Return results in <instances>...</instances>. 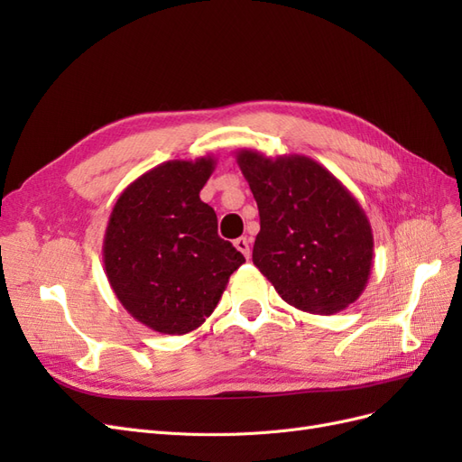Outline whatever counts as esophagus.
<instances>
[{"label": "esophagus", "instance_id": "obj_1", "mask_svg": "<svg viewBox=\"0 0 462 462\" xmlns=\"http://www.w3.org/2000/svg\"><path fill=\"white\" fill-rule=\"evenodd\" d=\"M233 245H235V248L239 250V253H241L245 258L250 256V243H248L246 236H239V239H236Z\"/></svg>", "mask_w": 462, "mask_h": 462}]
</instances>
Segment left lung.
I'll return each mask as SVG.
<instances>
[{"label":"left lung","instance_id":"left-lung-1","mask_svg":"<svg viewBox=\"0 0 462 462\" xmlns=\"http://www.w3.org/2000/svg\"><path fill=\"white\" fill-rule=\"evenodd\" d=\"M260 212L253 262L287 304L335 314L366 289L374 235L365 209L324 165L300 153L236 152Z\"/></svg>","mask_w":462,"mask_h":462}]
</instances>
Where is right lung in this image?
<instances>
[{
    "mask_svg": "<svg viewBox=\"0 0 462 462\" xmlns=\"http://www.w3.org/2000/svg\"><path fill=\"white\" fill-rule=\"evenodd\" d=\"M212 156L171 160L121 192L104 235V265L117 300L136 321L185 335L214 312L245 256L217 235V216L200 200Z\"/></svg>",
    "mask_w": 462,
    "mask_h": 462,
    "instance_id": "obj_1",
    "label": "right lung"
}]
</instances>
